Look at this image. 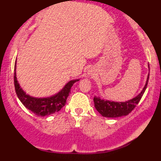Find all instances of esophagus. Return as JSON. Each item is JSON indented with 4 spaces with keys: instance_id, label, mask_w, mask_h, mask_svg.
I'll list each match as a JSON object with an SVG mask.
<instances>
[{
    "instance_id": "esophagus-1",
    "label": "esophagus",
    "mask_w": 161,
    "mask_h": 161,
    "mask_svg": "<svg viewBox=\"0 0 161 161\" xmlns=\"http://www.w3.org/2000/svg\"><path fill=\"white\" fill-rule=\"evenodd\" d=\"M88 74L90 75H95V73H94L92 70H89V71L88 72Z\"/></svg>"
}]
</instances>
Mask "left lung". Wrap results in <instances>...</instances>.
<instances>
[{
  "label": "left lung",
  "instance_id": "8db88e82",
  "mask_svg": "<svg viewBox=\"0 0 161 161\" xmlns=\"http://www.w3.org/2000/svg\"><path fill=\"white\" fill-rule=\"evenodd\" d=\"M149 70H150V69H149ZM148 79L149 74L147 75V81H146L145 87L142 90V92L136 97L129 100V101H125V102H116V101L101 99L100 97L95 96L94 103H95L96 110L102 115V116H104V117L116 118L128 115L129 113L136 108V106L138 104L142 97L143 96L146 88H147Z\"/></svg>",
  "mask_w": 161,
  "mask_h": 161
}]
</instances>
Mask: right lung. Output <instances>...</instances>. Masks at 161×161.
<instances>
[{
    "label": "right lung",
    "instance_id": "1",
    "mask_svg": "<svg viewBox=\"0 0 161 161\" xmlns=\"http://www.w3.org/2000/svg\"><path fill=\"white\" fill-rule=\"evenodd\" d=\"M16 60L14 67V86L15 91L18 98L21 101L22 104L28 110H31L37 116H45L51 115L54 113L58 112L61 110L66 104V99L69 95L70 89L75 82H78L79 79H74L68 82L64 86V88L57 94L51 97H36L30 96L24 92L21 86H19L16 79Z\"/></svg>",
    "mask_w": 161,
    "mask_h": 161
}]
</instances>
